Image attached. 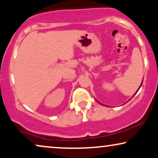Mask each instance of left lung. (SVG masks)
I'll return each instance as SVG.
<instances>
[{"label":"left lung","instance_id":"obj_1","mask_svg":"<svg viewBox=\"0 0 158 158\" xmlns=\"http://www.w3.org/2000/svg\"><path fill=\"white\" fill-rule=\"evenodd\" d=\"M143 81H142V83H141V85H140V86H139V88H138V90H137V91H136V93H135V94H134V95H133V97H134V96H135V94H137V91H138V90H139V88H140V87H141V85H142V84H143ZM97 102H98V101H97ZM99 103H100V102H99ZM100 104H102V103H100ZM103 106H104V105H103Z\"/></svg>","mask_w":158,"mask_h":158}]
</instances>
